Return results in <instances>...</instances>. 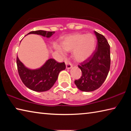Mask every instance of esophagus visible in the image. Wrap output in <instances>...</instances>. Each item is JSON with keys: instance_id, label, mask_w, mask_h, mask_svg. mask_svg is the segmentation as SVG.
<instances>
[{"instance_id": "esophagus-1", "label": "esophagus", "mask_w": 131, "mask_h": 131, "mask_svg": "<svg viewBox=\"0 0 131 131\" xmlns=\"http://www.w3.org/2000/svg\"><path fill=\"white\" fill-rule=\"evenodd\" d=\"M65 62L66 63V68L67 69H70L72 67V64L71 63L69 60H68V59H66L65 60Z\"/></svg>"}]
</instances>
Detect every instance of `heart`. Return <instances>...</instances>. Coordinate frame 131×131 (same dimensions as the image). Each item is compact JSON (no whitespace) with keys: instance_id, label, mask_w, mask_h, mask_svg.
Here are the masks:
<instances>
[{"instance_id":"heart-1","label":"heart","mask_w":131,"mask_h":131,"mask_svg":"<svg viewBox=\"0 0 131 131\" xmlns=\"http://www.w3.org/2000/svg\"><path fill=\"white\" fill-rule=\"evenodd\" d=\"M96 46V38L91 34H77L66 37L62 42L63 50H73V55L76 61L81 62L89 58L94 51ZM57 50L62 54L63 50L57 46Z\"/></svg>"}]
</instances>
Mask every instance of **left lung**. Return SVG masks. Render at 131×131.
Returning <instances> with one entry per match:
<instances>
[{"label":"left lung","mask_w":131,"mask_h":131,"mask_svg":"<svg viewBox=\"0 0 131 131\" xmlns=\"http://www.w3.org/2000/svg\"><path fill=\"white\" fill-rule=\"evenodd\" d=\"M97 45L92 55L78 65L82 74L74 83L82 91L97 90L105 81L110 67V45L105 36L96 31Z\"/></svg>","instance_id":"left-lung-1"}]
</instances>
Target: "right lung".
I'll use <instances>...</instances> for the list:
<instances>
[{"mask_svg":"<svg viewBox=\"0 0 131 131\" xmlns=\"http://www.w3.org/2000/svg\"><path fill=\"white\" fill-rule=\"evenodd\" d=\"M54 32L45 30L32 31L28 34H37L44 37H50ZM18 72L23 83L30 90L37 92L49 90L57 81L59 72L65 69L64 62L59 63L54 59H50L38 69L30 70L26 68L17 57Z\"/></svg>","mask_w":131,"mask_h":131,"instance_id":"add662e5","label":"right lung"}]
</instances>
